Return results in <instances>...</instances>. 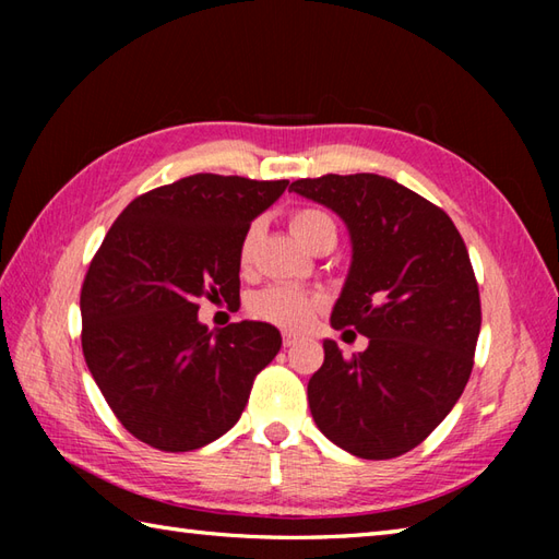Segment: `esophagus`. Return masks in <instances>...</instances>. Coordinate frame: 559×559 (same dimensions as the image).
Segmentation results:
<instances>
[{"label":"esophagus","instance_id":"1","mask_svg":"<svg viewBox=\"0 0 559 559\" xmlns=\"http://www.w3.org/2000/svg\"><path fill=\"white\" fill-rule=\"evenodd\" d=\"M295 343H298V336H295V334H283V348H290V346H295Z\"/></svg>","mask_w":559,"mask_h":559}]
</instances>
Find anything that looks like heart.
Returning a JSON list of instances; mask_svg holds the SVG:
<instances>
[{
  "mask_svg": "<svg viewBox=\"0 0 559 559\" xmlns=\"http://www.w3.org/2000/svg\"><path fill=\"white\" fill-rule=\"evenodd\" d=\"M290 230L298 240L312 249L322 237H331L336 242V228L326 213L317 209H300L290 216ZM259 240V223L249 225L240 245V261L249 264ZM324 298L319 293L305 290L298 286H269L249 298V312L266 324L286 331H302L312 324V319L322 312Z\"/></svg>",
  "mask_w": 559,
  "mask_h": 559,
  "instance_id": "1",
  "label": "heart"
}]
</instances>
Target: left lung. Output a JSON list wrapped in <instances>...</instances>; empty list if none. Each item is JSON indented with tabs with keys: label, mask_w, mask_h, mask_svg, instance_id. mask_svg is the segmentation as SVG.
<instances>
[{
	"label": "left lung",
	"mask_w": 559,
	"mask_h": 559,
	"mask_svg": "<svg viewBox=\"0 0 559 559\" xmlns=\"http://www.w3.org/2000/svg\"><path fill=\"white\" fill-rule=\"evenodd\" d=\"M290 192L346 223L353 257L331 326L370 338L350 360L324 341L307 384L312 418L353 456L406 454L447 418L473 370L480 295L468 249L442 209L382 175H324Z\"/></svg>",
	"instance_id": "1"
}]
</instances>
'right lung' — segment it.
<instances>
[{
    "instance_id": "obj_1",
    "label": "right lung",
    "mask_w": 559,
    "mask_h": 559,
    "mask_svg": "<svg viewBox=\"0 0 559 559\" xmlns=\"http://www.w3.org/2000/svg\"><path fill=\"white\" fill-rule=\"evenodd\" d=\"M288 180L189 175L136 197L105 235L81 288L88 370L129 432L192 451L240 420L281 331L240 322L209 331L199 298L240 300V245Z\"/></svg>"
}]
</instances>
